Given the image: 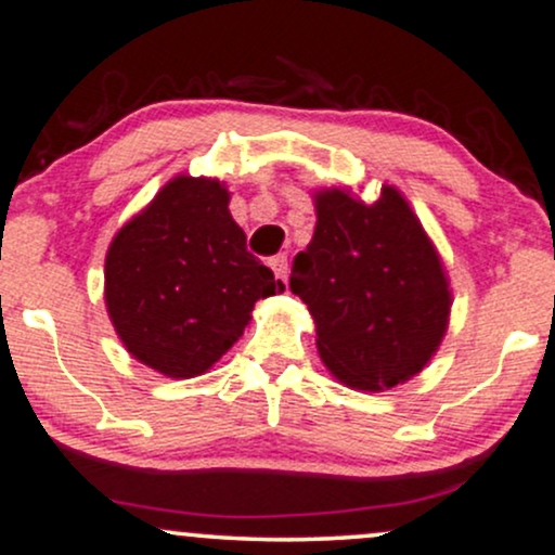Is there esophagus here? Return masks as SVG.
Instances as JSON below:
<instances>
[{"instance_id":"34e87169","label":"esophagus","mask_w":555,"mask_h":555,"mask_svg":"<svg viewBox=\"0 0 555 555\" xmlns=\"http://www.w3.org/2000/svg\"><path fill=\"white\" fill-rule=\"evenodd\" d=\"M269 263H271L273 273H276V276L286 284V276H289V266H286V256H273Z\"/></svg>"}]
</instances>
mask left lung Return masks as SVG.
Here are the masks:
<instances>
[{
  "mask_svg": "<svg viewBox=\"0 0 555 555\" xmlns=\"http://www.w3.org/2000/svg\"><path fill=\"white\" fill-rule=\"evenodd\" d=\"M315 232L289 289L315 321L318 354L341 384L386 391L428 365L449 326L443 263L391 184L371 206L318 190Z\"/></svg>",
  "mask_w": 555,
  "mask_h": 555,
  "instance_id": "8db88e82",
  "label": "left lung"
}]
</instances>
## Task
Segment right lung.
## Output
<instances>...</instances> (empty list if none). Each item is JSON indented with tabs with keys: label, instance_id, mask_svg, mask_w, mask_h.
Wrapping results in <instances>:
<instances>
[{
	"label": "right lung",
	"instance_id": "add662e5",
	"mask_svg": "<svg viewBox=\"0 0 555 555\" xmlns=\"http://www.w3.org/2000/svg\"><path fill=\"white\" fill-rule=\"evenodd\" d=\"M245 242L219 180L164 184L106 253V310L127 352L169 378L219 362L258 299L284 292Z\"/></svg>",
	"mask_w": 555,
	"mask_h": 555
}]
</instances>
